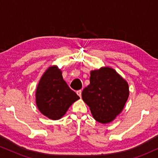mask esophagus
Returning <instances> with one entry per match:
<instances>
[{
	"instance_id": "obj_1",
	"label": "esophagus",
	"mask_w": 158,
	"mask_h": 158,
	"mask_svg": "<svg viewBox=\"0 0 158 158\" xmlns=\"http://www.w3.org/2000/svg\"><path fill=\"white\" fill-rule=\"evenodd\" d=\"M77 95L79 96V97H81V90H77Z\"/></svg>"
}]
</instances>
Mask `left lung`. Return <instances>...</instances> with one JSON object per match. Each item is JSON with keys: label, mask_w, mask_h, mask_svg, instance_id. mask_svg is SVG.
<instances>
[{"label": "left lung", "mask_w": 158, "mask_h": 158, "mask_svg": "<svg viewBox=\"0 0 158 158\" xmlns=\"http://www.w3.org/2000/svg\"><path fill=\"white\" fill-rule=\"evenodd\" d=\"M128 96V82L108 67L90 71V84L81 93L94 118L104 124L113 121L122 112Z\"/></svg>", "instance_id": "obj_1"}]
</instances>
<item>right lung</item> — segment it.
<instances>
[{
    "instance_id": "add662e5",
    "label": "right lung",
    "mask_w": 158,
    "mask_h": 158,
    "mask_svg": "<svg viewBox=\"0 0 158 158\" xmlns=\"http://www.w3.org/2000/svg\"><path fill=\"white\" fill-rule=\"evenodd\" d=\"M79 99V96L63 79L61 70L56 65L44 72L36 88V106L41 114L52 120L61 118Z\"/></svg>"
}]
</instances>
